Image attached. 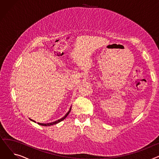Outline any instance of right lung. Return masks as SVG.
Returning <instances> with one entry per match:
<instances>
[{
    "label": "right lung",
    "instance_id": "add662e5",
    "mask_svg": "<svg viewBox=\"0 0 159 159\" xmlns=\"http://www.w3.org/2000/svg\"><path fill=\"white\" fill-rule=\"evenodd\" d=\"M71 107H70V110L68 111V112L65 115V116H63L62 118H61V119H59V120H56V121H55V122H50V123H47V124H44V123H39V122H38L37 124H39V125H41V126H52V125L56 124H57V123H58V122H61L62 120H64V119L66 118V116H68V114L70 113V111H71ZM31 121H33V122H35V121L33 120H31Z\"/></svg>",
    "mask_w": 159,
    "mask_h": 159
}]
</instances>
